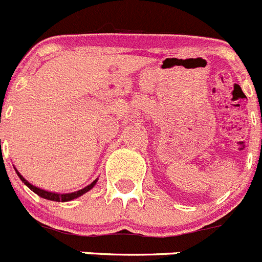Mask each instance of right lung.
I'll return each instance as SVG.
<instances>
[{"mask_svg": "<svg viewBox=\"0 0 262 262\" xmlns=\"http://www.w3.org/2000/svg\"><path fill=\"white\" fill-rule=\"evenodd\" d=\"M15 170H16V169H15ZM16 173H18L19 178H20V180L23 181L24 183H26L27 186H28L29 189L32 190V191H33V192H36V194H37L38 196L43 198V199L53 200V202H70V200H72V199H76V198L81 196L82 194H85V192H86V191H89V190L92 189L93 186H94V185H95V182H97V180H95L94 182H92V183H90L89 186L84 187V189H82V190H79V191H76V192H71V194H55V192H49V191H45V190H41V189H38V187L33 186V185H31V183H29L28 181H27L26 178H24L23 176H21L20 173L18 172V170H16Z\"/></svg>", "mask_w": 262, "mask_h": 262, "instance_id": "right-lung-1", "label": "right lung"}]
</instances>
